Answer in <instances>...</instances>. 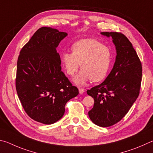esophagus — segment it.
Wrapping results in <instances>:
<instances>
[{"instance_id":"34e87169","label":"esophagus","mask_w":153,"mask_h":153,"mask_svg":"<svg viewBox=\"0 0 153 153\" xmlns=\"http://www.w3.org/2000/svg\"><path fill=\"white\" fill-rule=\"evenodd\" d=\"M79 91L80 94H82V93H84V92H85V90H84V89H82V88H79Z\"/></svg>"}]
</instances>
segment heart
<instances>
[{
  "instance_id": "1",
  "label": "heart",
  "mask_w": 153,
  "mask_h": 153,
  "mask_svg": "<svg viewBox=\"0 0 153 153\" xmlns=\"http://www.w3.org/2000/svg\"><path fill=\"white\" fill-rule=\"evenodd\" d=\"M72 52H63L61 62L66 73L74 76L80 66L82 70L74 77V82L84 85L91 79L93 82L103 80L110 68L112 52L111 48L95 39H84L74 42Z\"/></svg>"
}]
</instances>
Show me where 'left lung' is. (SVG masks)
Returning <instances> with one entry per match:
<instances>
[{"mask_svg":"<svg viewBox=\"0 0 153 153\" xmlns=\"http://www.w3.org/2000/svg\"><path fill=\"white\" fill-rule=\"evenodd\" d=\"M111 37L117 56L110 73L102 83L87 90L94 99L89 116L95 124L109 127L120 122L138 98L143 68L140 58L127 37L120 32H101Z\"/></svg>","mask_w":153,"mask_h":153,"instance_id":"8db88e82","label":"left lung"}]
</instances>
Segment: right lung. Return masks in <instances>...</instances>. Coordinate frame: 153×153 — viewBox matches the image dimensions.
<instances>
[{"label":"right lung","instance_id":"obj_1","mask_svg":"<svg viewBox=\"0 0 153 153\" xmlns=\"http://www.w3.org/2000/svg\"><path fill=\"white\" fill-rule=\"evenodd\" d=\"M67 36L65 32L42 27L20 51L15 85L26 114L42 124H52L62 118L68 101L79 94L61 71L56 48Z\"/></svg>","mask_w":153,"mask_h":153}]
</instances>
